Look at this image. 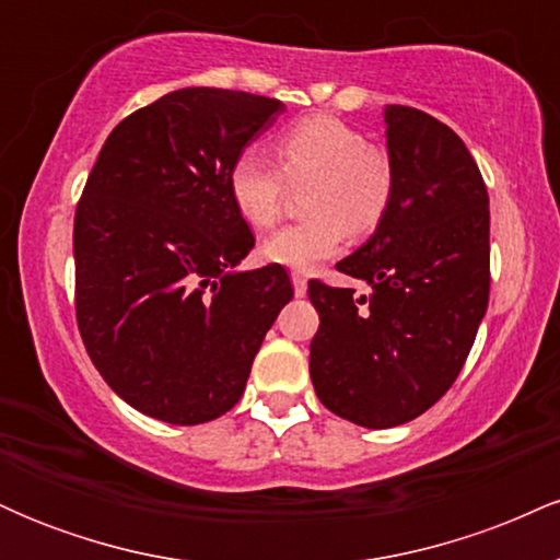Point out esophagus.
Masks as SVG:
<instances>
[{"instance_id":"34e87169","label":"esophagus","mask_w":560,"mask_h":560,"mask_svg":"<svg viewBox=\"0 0 560 560\" xmlns=\"http://www.w3.org/2000/svg\"><path fill=\"white\" fill-rule=\"evenodd\" d=\"M292 287H294V294H298V298H302V294L307 292V279L302 273L294 271L292 273Z\"/></svg>"}]
</instances>
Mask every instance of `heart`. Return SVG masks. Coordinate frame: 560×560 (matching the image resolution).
I'll list each match as a JSON object with an SVG mask.
<instances>
[{
	"label": "heart",
	"mask_w": 560,
	"mask_h": 560,
	"mask_svg": "<svg viewBox=\"0 0 560 560\" xmlns=\"http://www.w3.org/2000/svg\"><path fill=\"white\" fill-rule=\"evenodd\" d=\"M276 168L255 150H244L229 168V195L236 213L253 229L279 221L287 186H307V221L279 229L260 253L276 266L311 271L342 249L350 234H365L387 210L395 171L382 147L369 144L358 128L316 115L276 137Z\"/></svg>",
	"instance_id": "1"
}]
</instances>
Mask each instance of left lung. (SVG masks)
Returning a JSON list of instances; mask_svg holds the SVG:
<instances>
[{
	"label": "left lung",
	"mask_w": 560,
	"mask_h": 560,
	"mask_svg": "<svg viewBox=\"0 0 560 560\" xmlns=\"http://www.w3.org/2000/svg\"><path fill=\"white\" fill-rule=\"evenodd\" d=\"M395 189L371 240L337 271L369 284L307 298L320 326L311 342L318 400L365 429L413 421L453 387L490 300V197L453 128L387 105Z\"/></svg>",
	"instance_id": "8db88e82"
}]
</instances>
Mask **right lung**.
Segmentation results:
<instances>
[{
    "label": "right lung",
    "mask_w": 560,
    "mask_h": 560,
    "mask_svg": "<svg viewBox=\"0 0 560 560\" xmlns=\"http://www.w3.org/2000/svg\"><path fill=\"white\" fill-rule=\"evenodd\" d=\"M279 100L189 86L120 120L73 226L75 318L89 358L144 416L195 427L240 402L294 289L281 266L236 271L255 236L229 195L236 155Z\"/></svg>",
    "instance_id": "add662e5"
}]
</instances>
